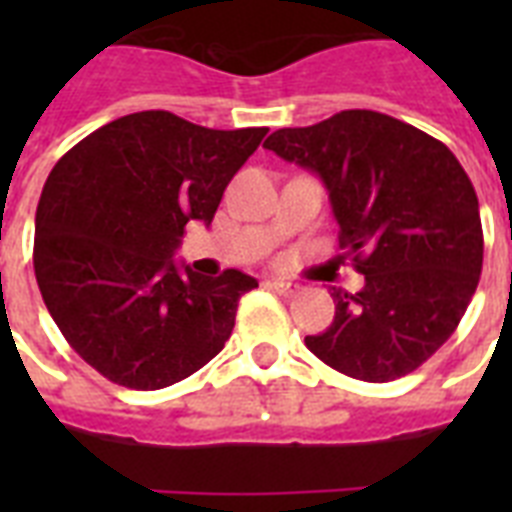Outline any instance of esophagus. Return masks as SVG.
<instances>
[{
    "label": "esophagus",
    "mask_w": 512,
    "mask_h": 512,
    "mask_svg": "<svg viewBox=\"0 0 512 512\" xmlns=\"http://www.w3.org/2000/svg\"><path fill=\"white\" fill-rule=\"evenodd\" d=\"M265 287L273 289V292H279L284 297H292L300 292V284H292V281H284V279H268L265 281Z\"/></svg>",
    "instance_id": "1"
}]
</instances>
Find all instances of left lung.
I'll use <instances>...</instances> for the list:
<instances>
[{"instance_id": "8db88e82", "label": "left lung", "mask_w": 512, "mask_h": 512, "mask_svg": "<svg viewBox=\"0 0 512 512\" xmlns=\"http://www.w3.org/2000/svg\"><path fill=\"white\" fill-rule=\"evenodd\" d=\"M265 148L324 180L340 247L364 287L335 289V321L305 345L353 380L390 382L425 364L476 295L484 231L476 188L428 132L377 111L276 130Z\"/></svg>"}]
</instances>
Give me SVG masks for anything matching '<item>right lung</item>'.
Wrapping results in <instances>:
<instances>
[{"label":"right lung","instance_id":"1","mask_svg":"<svg viewBox=\"0 0 512 512\" xmlns=\"http://www.w3.org/2000/svg\"><path fill=\"white\" fill-rule=\"evenodd\" d=\"M265 127L209 130L170 111L103 124L55 167L36 207L34 273L68 345L116 385L191 377L231 337L252 276L204 279L172 260L185 223H212Z\"/></svg>","mask_w":512,"mask_h":512}]
</instances>
